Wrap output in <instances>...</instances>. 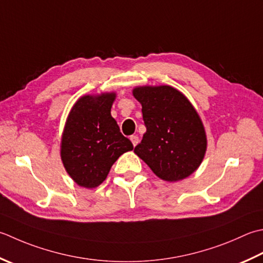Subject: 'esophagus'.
I'll list each match as a JSON object with an SVG mask.
<instances>
[{
  "label": "esophagus",
  "instance_id": "obj_1",
  "mask_svg": "<svg viewBox=\"0 0 263 263\" xmlns=\"http://www.w3.org/2000/svg\"><path fill=\"white\" fill-rule=\"evenodd\" d=\"M130 140L132 141V143H133V146H137L138 143H139V137L138 136H131L130 137Z\"/></svg>",
  "mask_w": 263,
  "mask_h": 263
}]
</instances>
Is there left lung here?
<instances>
[{
  "label": "left lung",
  "instance_id": "1",
  "mask_svg": "<svg viewBox=\"0 0 263 263\" xmlns=\"http://www.w3.org/2000/svg\"><path fill=\"white\" fill-rule=\"evenodd\" d=\"M142 106L147 131L135 148L158 178L176 182L189 177L206 153V133L196 109L170 85L138 86L132 91Z\"/></svg>",
  "mask_w": 263,
  "mask_h": 263
}]
</instances>
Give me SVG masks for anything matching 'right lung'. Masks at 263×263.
<instances>
[{"instance_id": "1", "label": "right lung", "mask_w": 263, "mask_h": 263, "mask_svg": "<svg viewBox=\"0 0 263 263\" xmlns=\"http://www.w3.org/2000/svg\"><path fill=\"white\" fill-rule=\"evenodd\" d=\"M115 98V92L81 97L67 117L60 156L67 173L81 187L99 186L117 158L133 149L111 117Z\"/></svg>"}]
</instances>
